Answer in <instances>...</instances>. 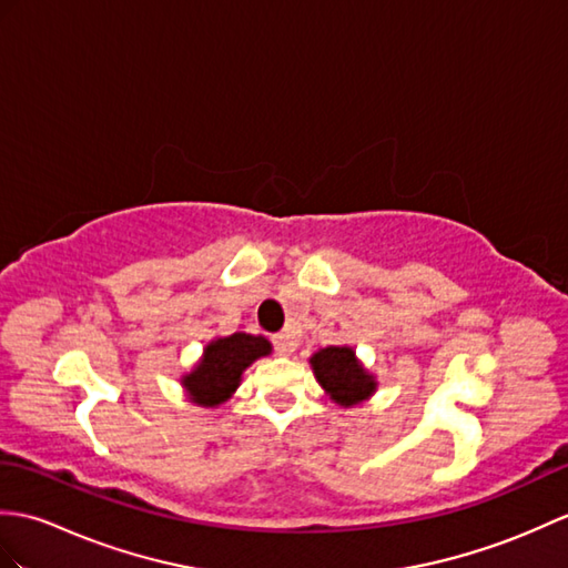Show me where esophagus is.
<instances>
[{
    "instance_id": "obj_1",
    "label": "esophagus",
    "mask_w": 568,
    "mask_h": 568,
    "mask_svg": "<svg viewBox=\"0 0 568 568\" xmlns=\"http://www.w3.org/2000/svg\"><path fill=\"white\" fill-rule=\"evenodd\" d=\"M295 346H297L295 336H290V334H275L273 336V348L278 355H290L295 351Z\"/></svg>"
}]
</instances>
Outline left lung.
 <instances>
[{"mask_svg":"<svg viewBox=\"0 0 568 568\" xmlns=\"http://www.w3.org/2000/svg\"><path fill=\"white\" fill-rule=\"evenodd\" d=\"M312 371L320 385L332 394L341 406H353L371 397L375 392V379L355 361V353L346 346H328L312 355Z\"/></svg>","mask_w":568,"mask_h":568,"instance_id":"obj_1","label":"left lung"}]
</instances>
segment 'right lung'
<instances>
[{
    "mask_svg": "<svg viewBox=\"0 0 568 568\" xmlns=\"http://www.w3.org/2000/svg\"><path fill=\"white\" fill-rule=\"evenodd\" d=\"M271 353V344L263 336L232 334L207 344L203 361L191 375L183 377L189 397L201 406H217L232 397L240 387L242 373L261 355Z\"/></svg>",
    "mask_w": 568,
    "mask_h": 568,
    "instance_id": "right-lung-1",
    "label": "right lung"
}]
</instances>
